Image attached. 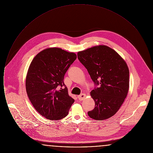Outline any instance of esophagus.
Returning <instances> with one entry per match:
<instances>
[{
  "label": "esophagus",
  "mask_w": 153,
  "mask_h": 153,
  "mask_svg": "<svg viewBox=\"0 0 153 153\" xmlns=\"http://www.w3.org/2000/svg\"><path fill=\"white\" fill-rule=\"evenodd\" d=\"M77 97H78V99H79L80 100H84V99L86 97V94H81V95L77 96Z\"/></svg>",
  "instance_id": "esophagus-1"
}]
</instances>
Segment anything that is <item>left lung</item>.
<instances>
[{
    "label": "left lung",
    "mask_w": 153,
    "mask_h": 153,
    "mask_svg": "<svg viewBox=\"0 0 153 153\" xmlns=\"http://www.w3.org/2000/svg\"><path fill=\"white\" fill-rule=\"evenodd\" d=\"M98 88L91 92L95 107L88 112L93 119L103 120L114 116L120 108L129 89V69L126 61L105 45L92 47L77 53Z\"/></svg>",
    "instance_id": "8db88e82"
}]
</instances>
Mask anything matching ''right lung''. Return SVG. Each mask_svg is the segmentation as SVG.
Returning a JSON list of instances; mask_svg holds the SVG:
<instances>
[{
	"mask_svg": "<svg viewBox=\"0 0 153 153\" xmlns=\"http://www.w3.org/2000/svg\"><path fill=\"white\" fill-rule=\"evenodd\" d=\"M76 58L74 53L50 48L38 53L30 65L26 78L27 94L36 111L48 119L66 117L74 102L68 94L64 77Z\"/></svg>",
	"mask_w": 153,
	"mask_h": 153,
	"instance_id": "obj_1",
	"label": "right lung"
}]
</instances>
